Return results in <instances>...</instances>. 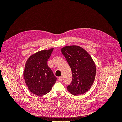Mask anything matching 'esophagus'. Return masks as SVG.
I'll use <instances>...</instances> for the list:
<instances>
[{"label": "esophagus", "mask_w": 122, "mask_h": 122, "mask_svg": "<svg viewBox=\"0 0 122 122\" xmlns=\"http://www.w3.org/2000/svg\"><path fill=\"white\" fill-rule=\"evenodd\" d=\"M58 80H59V81H61L62 80V77H61H61H58Z\"/></svg>", "instance_id": "obj_1"}]
</instances>
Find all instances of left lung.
<instances>
[{
    "label": "left lung",
    "instance_id": "obj_1",
    "mask_svg": "<svg viewBox=\"0 0 122 122\" xmlns=\"http://www.w3.org/2000/svg\"><path fill=\"white\" fill-rule=\"evenodd\" d=\"M72 72V80L67 90L74 95L84 94L95 79L96 65L91 55L82 47L67 46L61 49Z\"/></svg>",
    "mask_w": 122,
    "mask_h": 122
}]
</instances>
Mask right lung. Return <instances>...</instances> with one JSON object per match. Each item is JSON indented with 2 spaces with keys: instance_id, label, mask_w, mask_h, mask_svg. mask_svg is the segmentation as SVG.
<instances>
[{
  "instance_id": "obj_1",
  "label": "right lung",
  "mask_w": 122,
  "mask_h": 122,
  "mask_svg": "<svg viewBox=\"0 0 122 122\" xmlns=\"http://www.w3.org/2000/svg\"><path fill=\"white\" fill-rule=\"evenodd\" d=\"M53 50H41L31 55L25 66V82L32 93L39 96L48 93L57 79L47 65Z\"/></svg>"
}]
</instances>
